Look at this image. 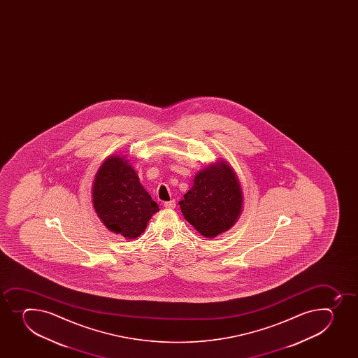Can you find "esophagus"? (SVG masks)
I'll return each mask as SVG.
<instances>
[{
    "instance_id": "obj_1",
    "label": "esophagus",
    "mask_w": 358,
    "mask_h": 358,
    "mask_svg": "<svg viewBox=\"0 0 358 358\" xmlns=\"http://www.w3.org/2000/svg\"><path fill=\"white\" fill-rule=\"evenodd\" d=\"M175 206H176L175 199H171L169 202L164 203V208H166V209H175Z\"/></svg>"
}]
</instances>
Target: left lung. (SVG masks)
Here are the masks:
<instances>
[{
	"label": "left lung",
	"instance_id": "8db88e82",
	"mask_svg": "<svg viewBox=\"0 0 358 358\" xmlns=\"http://www.w3.org/2000/svg\"><path fill=\"white\" fill-rule=\"evenodd\" d=\"M185 220L206 238L234 227L243 208V192L234 168L224 159L199 171L178 203Z\"/></svg>",
	"mask_w": 358,
	"mask_h": 358
}]
</instances>
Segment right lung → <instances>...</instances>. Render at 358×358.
Segmentation results:
<instances>
[{"mask_svg":"<svg viewBox=\"0 0 358 358\" xmlns=\"http://www.w3.org/2000/svg\"><path fill=\"white\" fill-rule=\"evenodd\" d=\"M92 202L103 225L126 239L138 238L159 211L124 156H110L100 166L93 181Z\"/></svg>","mask_w":358,"mask_h":358,"instance_id":"right-lung-1","label":"right lung"}]
</instances>
